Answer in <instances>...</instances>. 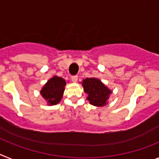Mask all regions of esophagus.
Here are the masks:
<instances>
[{"mask_svg": "<svg viewBox=\"0 0 159 159\" xmlns=\"http://www.w3.org/2000/svg\"><path fill=\"white\" fill-rule=\"evenodd\" d=\"M77 80H78V76H77V75H72V76H71V81H72L73 83L76 82Z\"/></svg>", "mask_w": 159, "mask_h": 159, "instance_id": "1", "label": "esophagus"}]
</instances>
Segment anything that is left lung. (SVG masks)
Instances as JSON below:
<instances>
[{
  "mask_svg": "<svg viewBox=\"0 0 159 159\" xmlns=\"http://www.w3.org/2000/svg\"><path fill=\"white\" fill-rule=\"evenodd\" d=\"M84 92L88 94L87 99L92 105L102 107L107 103L109 95L111 93L107 87L97 78H86L82 82Z\"/></svg>",
  "mask_w": 159,
  "mask_h": 159,
  "instance_id": "obj_1",
  "label": "left lung"
}]
</instances>
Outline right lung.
Wrapping results in <instances>:
<instances>
[{
	"instance_id": "right-lung-1",
	"label": "right lung",
	"mask_w": 159,
	"mask_h": 159,
	"mask_svg": "<svg viewBox=\"0 0 159 159\" xmlns=\"http://www.w3.org/2000/svg\"><path fill=\"white\" fill-rule=\"evenodd\" d=\"M66 81L59 76H53L42 88L40 94L49 105H56L60 102L64 92Z\"/></svg>"
}]
</instances>
